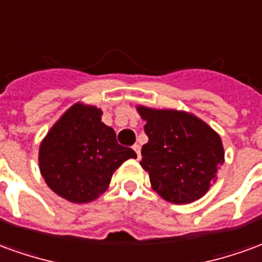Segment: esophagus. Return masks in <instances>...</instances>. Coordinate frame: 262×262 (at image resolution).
Here are the masks:
<instances>
[{"label":"esophagus","mask_w":262,"mask_h":262,"mask_svg":"<svg viewBox=\"0 0 262 262\" xmlns=\"http://www.w3.org/2000/svg\"><path fill=\"white\" fill-rule=\"evenodd\" d=\"M133 150L136 151V155H137V159H140V144H133Z\"/></svg>","instance_id":"obj_1"}]
</instances>
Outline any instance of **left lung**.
Wrapping results in <instances>:
<instances>
[{"mask_svg": "<svg viewBox=\"0 0 262 262\" xmlns=\"http://www.w3.org/2000/svg\"><path fill=\"white\" fill-rule=\"evenodd\" d=\"M146 120L149 142L142 147V167L164 200L186 204L199 200L215 182L224 162L220 136L194 115L137 106Z\"/></svg>", "mask_w": 262, "mask_h": 262, "instance_id": "1", "label": "left lung"}]
</instances>
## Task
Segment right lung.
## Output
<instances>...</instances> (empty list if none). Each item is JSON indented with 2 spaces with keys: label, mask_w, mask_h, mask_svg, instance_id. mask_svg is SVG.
<instances>
[{
  "label": "right lung",
  "mask_w": 262,
  "mask_h": 262,
  "mask_svg": "<svg viewBox=\"0 0 262 262\" xmlns=\"http://www.w3.org/2000/svg\"><path fill=\"white\" fill-rule=\"evenodd\" d=\"M135 150L118 143L102 111L76 103L48 132L39 147V170L49 188L72 203H89L105 193L115 170Z\"/></svg>",
  "instance_id": "1"
}]
</instances>
